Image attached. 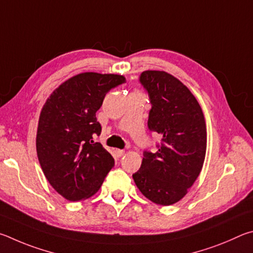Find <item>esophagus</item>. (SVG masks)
<instances>
[{
    "instance_id": "obj_1",
    "label": "esophagus",
    "mask_w": 253,
    "mask_h": 253,
    "mask_svg": "<svg viewBox=\"0 0 253 253\" xmlns=\"http://www.w3.org/2000/svg\"><path fill=\"white\" fill-rule=\"evenodd\" d=\"M123 154H124V150H120V149H115L114 150L115 158H121Z\"/></svg>"
}]
</instances>
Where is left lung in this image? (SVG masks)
<instances>
[{
  "label": "left lung",
  "instance_id": "8db88e82",
  "mask_svg": "<svg viewBox=\"0 0 253 253\" xmlns=\"http://www.w3.org/2000/svg\"><path fill=\"white\" fill-rule=\"evenodd\" d=\"M139 81L151 110L148 127L161 135L158 151L143 152L132 175L141 193L161 206L180 201L200 174L207 150V126L200 104L189 88L165 71H144Z\"/></svg>",
  "mask_w": 253,
  "mask_h": 253
}]
</instances>
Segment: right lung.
<instances>
[{
  "label": "right lung",
  "mask_w": 253,
  "mask_h": 253,
  "mask_svg": "<svg viewBox=\"0 0 253 253\" xmlns=\"http://www.w3.org/2000/svg\"><path fill=\"white\" fill-rule=\"evenodd\" d=\"M122 83L123 75L78 74L53 91L43 106L38 158L48 183L66 200L92 197L114 166L112 156L93 138L101 134L96 111L106 93Z\"/></svg>",
  "instance_id": "add662e5"
}]
</instances>
